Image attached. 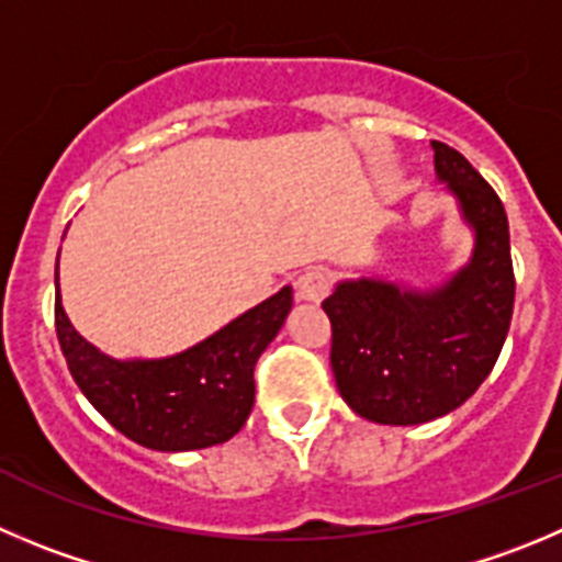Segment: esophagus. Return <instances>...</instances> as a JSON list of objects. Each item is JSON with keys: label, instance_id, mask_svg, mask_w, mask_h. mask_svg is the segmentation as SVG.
Masks as SVG:
<instances>
[{"label": "esophagus", "instance_id": "1", "mask_svg": "<svg viewBox=\"0 0 562 562\" xmlns=\"http://www.w3.org/2000/svg\"><path fill=\"white\" fill-rule=\"evenodd\" d=\"M297 301L319 303L330 292V272L325 267H308L295 284Z\"/></svg>", "mask_w": 562, "mask_h": 562}]
</instances>
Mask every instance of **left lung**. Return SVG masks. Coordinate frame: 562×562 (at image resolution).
I'll return each instance as SVG.
<instances>
[{
    "instance_id": "8db88e82",
    "label": "left lung",
    "mask_w": 562,
    "mask_h": 562,
    "mask_svg": "<svg viewBox=\"0 0 562 562\" xmlns=\"http://www.w3.org/2000/svg\"><path fill=\"white\" fill-rule=\"evenodd\" d=\"M432 151L438 181L474 232L469 265L436 290L358 278L323 301L341 400L378 425H422L467 403L510 328L516 278L505 206L463 154L438 140Z\"/></svg>"
}]
</instances>
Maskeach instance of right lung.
Wrapping results in <instances>:
<instances>
[{
	"mask_svg": "<svg viewBox=\"0 0 562 562\" xmlns=\"http://www.w3.org/2000/svg\"><path fill=\"white\" fill-rule=\"evenodd\" d=\"M57 286V270H55ZM292 308V286L168 358H117L77 334L55 301V328L74 381L95 411L135 445L157 452L228 441L254 408V370Z\"/></svg>",
	"mask_w": 562,
	"mask_h": 562,
	"instance_id": "1",
	"label": "right lung"
}]
</instances>
